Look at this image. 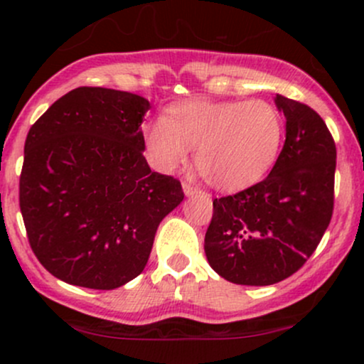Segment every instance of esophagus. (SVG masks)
Segmentation results:
<instances>
[{"instance_id": "34e87169", "label": "esophagus", "mask_w": 364, "mask_h": 364, "mask_svg": "<svg viewBox=\"0 0 364 364\" xmlns=\"http://www.w3.org/2000/svg\"><path fill=\"white\" fill-rule=\"evenodd\" d=\"M183 190H185V193L190 196V195H196V193H200V188L198 186H195L193 183H188V181H185L183 183Z\"/></svg>"}]
</instances>
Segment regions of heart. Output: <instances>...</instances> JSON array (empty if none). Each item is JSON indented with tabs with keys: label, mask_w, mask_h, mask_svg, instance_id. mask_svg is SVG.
I'll list each match as a JSON object with an SVG mask.
<instances>
[{
	"label": "heart",
	"mask_w": 364,
	"mask_h": 364,
	"mask_svg": "<svg viewBox=\"0 0 364 364\" xmlns=\"http://www.w3.org/2000/svg\"><path fill=\"white\" fill-rule=\"evenodd\" d=\"M284 135L282 111L269 101L190 99L169 104L161 121L145 127L144 144L164 173L183 164L195 147V166L208 185L240 191L269 174Z\"/></svg>",
	"instance_id": "1"
}]
</instances>
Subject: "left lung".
<instances>
[{
    "mask_svg": "<svg viewBox=\"0 0 364 364\" xmlns=\"http://www.w3.org/2000/svg\"><path fill=\"white\" fill-rule=\"evenodd\" d=\"M286 141L272 171L257 185L214 200L205 255L220 277L270 286L306 263L333 212L336 141L306 104L277 95Z\"/></svg>",
    "mask_w": 364,
    "mask_h": 364,
    "instance_id": "1",
    "label": "left lung"
}]
</instances>
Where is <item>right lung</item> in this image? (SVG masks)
I'll list each match as a JSON object with an SVG mask.
<instances>
[{"instance_id": "obj_1", "label": "right lung", "mask_w": 364, "mask_h": 364, "mask_svg": "<svg viewBox=\"0 0 364 364\" xmlns=\"http://www.w3.org/2000/svg\"><path fill=\"white\" fill-rule=\"evenodd\" d=\"M147 99L78 87L27 133L18 200L28 245L54 277L109 291L141 274L161 220L185 198L150 171L140 124Z\"/></svg>"}]
</instances>
